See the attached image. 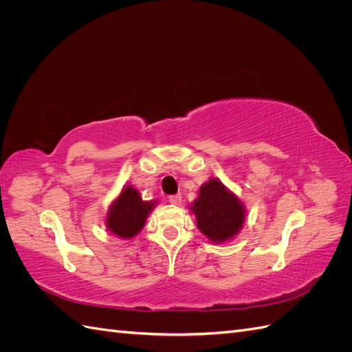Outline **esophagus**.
I'll return each mask as SVG.
<instances>
[{
  "mask_svg": "<svg viewBox=\"0 0 352 352\" xmlns=\"http://www.w3.org/2000/svg\"><path fill=\"white\" fill-rule=\"evenodd\" d=\"M168 202H170V204H173V206H179L180 202H182V197H180V195H170Z\"/></svg>",
  "mask_w": 352,
  "mask_h": 352,
  "instance_id": "34e87169",
  "label": "esophagus"
}]
</instances>
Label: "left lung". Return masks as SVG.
<instances>
[{"label":"left lung","mask_w":352,"mask_h":352,"mask_svg":"<svg viewBox=\"0 0 352 352\" xmlns=\"http://www.w3.org/2000/svg\"><path fill=\"white\" fill-rule=\"evenodd\" d=\"M189 208L195 214L202 235L214 243L235 238L247 219L243 202L217 177H211L201 185L198 198Z\"/></svg>","instance_id":"1"}]
</instances>
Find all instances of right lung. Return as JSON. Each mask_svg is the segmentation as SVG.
Returning a JSON list of instances; mask_svg holds the SVG:
<instances>
[{
  "mask_svg": "<svg viewBox=\"0 0 352 352\" xmlns=\"http://www.w3.org/2000/svg\"><path fill=\"white\" fill-rule=\"evenodd\" d=\"M155 206L157 201H144L136 188L126 185L110 204L105 216V226L114 236L132 239L142 230L148 214Z\"/></svg>",
  "mask_w": 352,
  "mask_h": 352,
  "instance_id": "1",
  "label": "right lung"
}]
</instances>
